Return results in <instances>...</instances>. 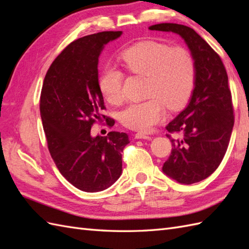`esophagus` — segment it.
Here are the masks:
<instances>
[{"mask_svg": "<svg viewBox=\"0 0 249 249\" xmlns=\"http://www.w3.org/2000/svg\"><path fill=\"white\" fill-rule=\"evenodd\" d=\"M135 137H136V139H147V140L152 139V136H149V135L144 133H137L135 135Z\"/></svg>", "mask_w": 249, "mask_h": 249, "instance_id": "34e87169", "label": "esophagus"}]
</instances>
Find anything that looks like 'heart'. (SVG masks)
<instances>
[{
  "label": "heart",
  "mask_w": 249,
  "mask_h": 249,
  "mask_svg": "<svg viewBox=\"0 0 249 249\" xmlns=\"http://www.w3.org/2000/svg\"><path fill=\"white\" fill-rule=\"evenodd\" d=\"M120 58L132 73L147 77L149 99L129 105L120 113V122L127 129L147 132L165 117V105L176 110L189 100L193 91L196 66L192 53L184 47L144 40L125 49ZM124 73L107 65L100 76V90L108 103L120 105L124 100Z\"/></svg>",
  "instance_id": "obj_1"
}]
</instances>
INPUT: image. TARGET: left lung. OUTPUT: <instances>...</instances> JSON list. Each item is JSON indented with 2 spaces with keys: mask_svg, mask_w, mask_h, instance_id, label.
I'll return each mask as SVG.
<instances>
[{
  "mask_svg": "<svg viewBox=\"0 0 249 249\" xmlns=\"http://www.w3.org/2000/svg\"><path fill=\"white\" fill-rule=\"evenodd\" d=\"M149 30L180 35L195 60L191 100L166 125L172 149L162 169L180 184L197 183L218 168L231 140L235 115L227 70L220 56L192 28L165 22ZM175 132L183 137L173 140L171 134Z\"/></svg>",
  "mask_w": 249,
  "mask_h": 249,
  "instance_id": "8db88e82",
  "label": "left lung"
}]
</instances>
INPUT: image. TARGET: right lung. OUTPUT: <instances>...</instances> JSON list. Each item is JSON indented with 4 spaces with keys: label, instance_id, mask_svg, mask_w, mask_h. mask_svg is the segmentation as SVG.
<instances>
[{
    "label": "right lung",
    "instance_id": "right-lung-1",
    "mask_svg": "<svg viewBox=\"0 0 249 249\" xmlns=\"http://www.w3.org/2000/svg\"><path fill=\"white\" fill-rule=\"evenodd\" d=\"M122 31H104L70 43L53 61L40 95V115L49 152L60 173L78 189L97 192L114 184L123 171L126 133L92 137L91 126L114 119L106 110L99 86V57L106 43Z\"/></svg>",
    "mask_w": 249,
    "mask_h": 249
}]
</instances>
